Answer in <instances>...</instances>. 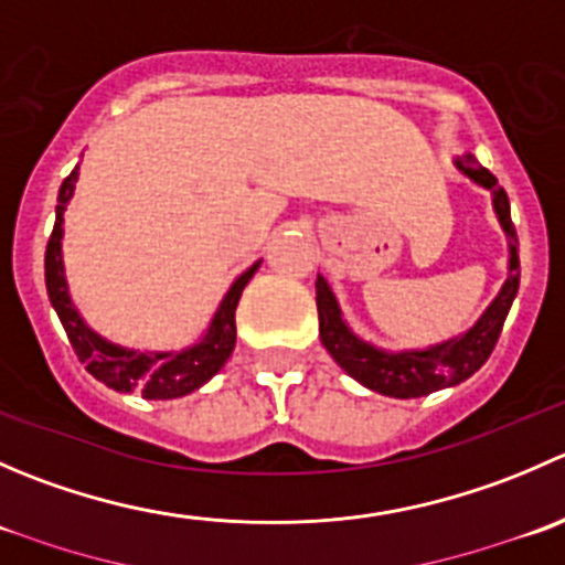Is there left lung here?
Returning <instances> with one entry per match:
<instances>
[{"label": "left lung", "mask_w": 565, "mask_h": 565, "mask_svg": "<svg viewBox=\"0 0 565 565\" xmlns=\"http://www.w3.org/2000/svg\"><path fill=\"white\" fill-rule=\"evenodd\" d=\"M457 169L472 182L492 191L494 213H498L500 226H503L505 237H509V278H505L503 289L498 298L492 300L481 319L472 324L470 330L448 339L443 344L426 347V350H402L388 352L380 347L369 344V341L358 339L350 330V324L341 317L335 295L330 292L328 281L317 276V311H319V339H322L324 350L333 355V361L344 369L350 377L366 385L369 391H377L383 396L393 398H415L426 396L431 391L451 388V385L465 383L467 377L478 372L492 355L494 344L500 339L505 317H509L511 303L520 289V254H516V230L511 224V207L509 196L503 188L498 185V177L489 169H483L476 161V156L457 158Z\"/></svg>", "instance_id": "8db88e82"}]
</instances>
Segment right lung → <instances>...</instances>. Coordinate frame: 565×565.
<instances>
[{"label": "right lung", "mask_w": 565, "mask_h": 565, "mask_svg": "<svg viewBox=\"0 0 565 565\" xmlns=\"http://www.w3.org/2000/svg\"><path fill=\"white\" fill-rule=\"evenodd\" d=\"M78 180V167L65 177L56 196V221L54 232L45 246V289H49V300L54 306L56 317H60L62 328H65L67 339H71L73 350H76L78 361L87 366V372L95 380L108 385V388L119 393H141L145 398H177L185 393L202 388L213 374L221 372L226 358L235 350L237 328H235V309L241 300L243 289L256 273L259 262L248 267L241 278L230 287V292L221 300L218 311H215L213 322H210L207 333L202 341L180 352H139L128 350V347L111 344V341L100 339L93 328H87L82 317H78L76 306H73L71 292H67L65 281V265H62V215H65L67 202L73 196V188Z\"/></svg>", "instance_id": "right-lung-1"}]
</instances>
